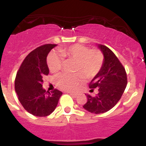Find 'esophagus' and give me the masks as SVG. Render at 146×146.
<instances>
[{
	"instance_id": "esophagus-1",
	"label": "esophagus",
	"mask_w": 146,
	"mask_h": 146,
	"mask_svg": "<svg viewBox=\"0 0 146 146\" xmlns=\"http://www.w3.org/2000/svg\"><path fill=\"white\" fill-rule=\"evenodd\" d=\"M69 94H70V95H71L72 97H73V98H77L78 97V94L77 93H73V92H68Z\"/></svg>"
}]
</instances>
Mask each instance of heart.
<instances>
[{"label": "heart", "mask_w": 146, "mask_h": 146, "mask_svg": "<svg viewBox=\"0 0 146 146\" xmlns=\"http://www.w3.org/2000/svg\"><path fill=\"white\" fill-rule=\"evenodd\" d=\"M58 54L52 52L47 58V64L51 73H57L61 69L64 63L63 58L66 60L76 61L75 72L78 74L57 75L54 78V83L58 88L64 90L73 91L77 89L84 80L95 78L100 72L104 61V57L100 51L90 49L84 45H70L60 48Z\"/></svg>", "instance_id": "heart-1"}]
</instances>
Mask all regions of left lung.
Here are the masks:
<instances>
[{
    "label": "left lung",
    "instance_id": "8db88e82",
    "mask_svg": "<svg viewBox=\"0 0 146 146\" xmlns=\"http://www.w3.org/2000/svg\"><path fill=\"white\" fill-rule=\"evenodd\" d=\"M104 56L102 68L90 82V90L98 88L95 97L86 95L88 102L83 108L93 114H102L114 107L121 98L126 85L127 77L125 69L115 54L106 46L98 44Z\"/></svg>",
    "mask_w": 146,
    "mask_h": 146
}]
</instances>
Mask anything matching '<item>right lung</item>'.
<instances>
[{"instance_id":"right-lung-1","label":"right lung","mask_w":146,"mask_h":146,"mask_svg":"<svg viewBox=\"0 0 146 146\" xmlns=\"http://www.w3.org/2000/svg\"><path fill=\"white\" fill-rule=\"evenodd\" d=\"M56 44H44L27 56L20 66L15 80L19 101L26 111L36 117H46L54 111L62 92L54 90L46 92L42 88L43 77L49 73L46 57Z\"/></svg>"}]
</instances>
